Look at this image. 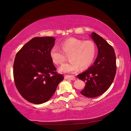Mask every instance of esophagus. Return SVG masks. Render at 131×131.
I'll return each mask as SVG.
<instances>
[{
  "mask_svg": "<svg viewBox=\"0 0 131 131\" xmlns=\"http://www.w3.org/2000/svg\"><path fill=\"white\" fill-rule=\"evenodd\" d=\"M65 79L70 80H75L76 77H75L74 76H73V75H66V76H65Z\"/></svg>",
  "mask_w": 131,
  "mask_h": 131,
  "instance_id": "1",
  "label": "esophagus"
}]
</instances>
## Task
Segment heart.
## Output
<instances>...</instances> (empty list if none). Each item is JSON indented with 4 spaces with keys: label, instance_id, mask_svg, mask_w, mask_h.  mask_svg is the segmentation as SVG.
<instances>
[{
    "label": "heart",
    "instance_id": "heart-1",
    "mask_svg": "<svg viewBox=\"0 0 131 131\" xmlns=\"http://www.w3.org/2000/svg\"><path fill=\"white\" fill-rule=\"evenodd\" d=\"M60 47L62 51L57 46L51 48L50 55L53 62L60 65L66 60L65 54H70L69 58L70 61L59 68L61 72L74 73L79 68L85 69L91 65L96 56V46L91 40L83 41L70 37L62 42Z\"/></svg>",
    "mask_w": 131,
    "mask_h": 131
}]
</instances>
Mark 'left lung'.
Returning <instances> with one entry per match:
<instances>
[{
    "instance_id": "obj_1",
    "label": "left lung",
    "mask_w": 131,
    "mask_h": 131,
    "mask_svg": "<svg viewBox=\"0 0 131 131\" xmlns=\"http://www.w3.org/2000/svg\"><path fill=\"white\" fill-rule=\"evenodd\" d=\"M91 36L96 44L98 55L94 65L77 77L85 83L81 94L95 97L105 92L113 81L116 73V58L114 48L103 37L95 32Z\"/></svg>"
}]
</instances>
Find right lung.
I'll use <instances>...</instances> for the list:
<instances>
[{
	"instance_id": "add662e5",
	"label": "right lung",
	"mask_w": 131,
	"mask_h": 131,
	"mask_svg": "<svg viewBox=\"0 0 131 131\" xmlns=\"http://www.w3.org/2000/svg\"><path fill=\"white\" fill-rule=\"evenodd\" d=\"M55 40L53 37H34L15 56L13 65L15 85L21 96L30 103L48 101L64 79L57 72L50 55Z\"/></svg>"
}]
</instances>
